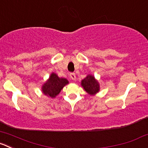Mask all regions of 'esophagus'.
I'll return each instance as SVG.
<instances>
[{
  "instance_id": "1",
  "label": "esophagus",
  "mask_w": 148,
  "mask_h": 148,
  "mask_svg": "<svg viewBox=\"0 0 148 148\" xmlns=\"http://www.w3.org/2000/svg\"><path fill=\"white\" fill-rule=\"evenodd\" d=\"M70 77H71V79L73 80H75L76 79V74H74V73H71V74H69Z\"/></svg>"
}]
</instances>
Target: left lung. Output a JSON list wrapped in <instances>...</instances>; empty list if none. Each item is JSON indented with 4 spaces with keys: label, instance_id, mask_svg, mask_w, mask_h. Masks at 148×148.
<instances>
[{
    "label": "left lung",
    "instance_id": "1",
    "mask_svg": "<svg viewBox=\"0 0 148 148\" xmlns=\"http://www.w3.org/2000/svg\"><path fill=\"white\" fill-rule=\"evenodd\" d=\"M82 86L84 90L90 95H94L99 91V84L93 76L88 75L82 80Z\"/></svg>",
    "mask_w": 148,
    "mask_h": 148
}]
</instances>
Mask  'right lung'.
<instances>
[{
    "label": "right lung",
    "instance_id": "add662e5",
    "mask_svg": "<svg viewBox=\"0 0 148 148\" xmlns=\"http://www.w3.org/2000/svg\"><path fill=\"white\" fill-rule=\"evenodd\" d=\"M68 83L69 82L66 79L60 78L56 74L53 73L49 77V79L42 86V92L45 95L55 97Z\"/></svg>",
    "mask_w": 148,
    "mask_h": 148
}]
</instances>
